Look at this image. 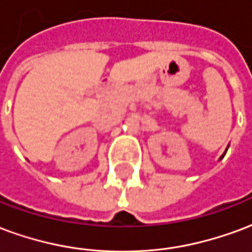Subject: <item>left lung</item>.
I'll return each instance as SVG.
<instances>
[{
	"mask_svg": "<svg viewBox=\"0 0 252 252\" xmlns=\"http://www.w3.org/2000/svg\"><path fill=\"white\" fill-rule=\"evenodd\" d=\"M227 149H228V148H227ZM227 149H225V152H227ZM224 154H225V153H224ZM224 154H223V156H221V157H220V159L223 158V157H224Z\"/></svg>",
	"mask_w": 252,
	"mask_h": 252,
	"instance_id": "8db88e82",
	"label": "left lung"
}]
</instances>
